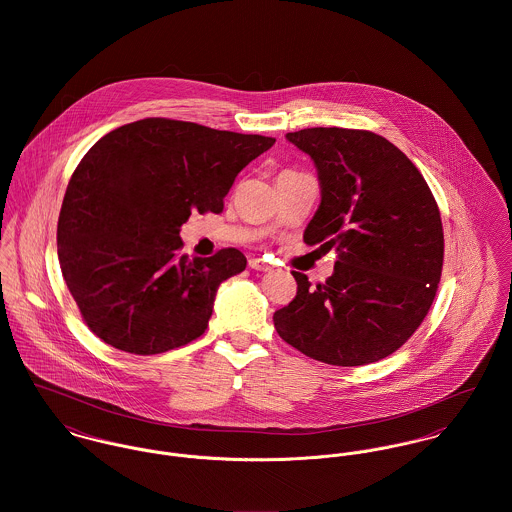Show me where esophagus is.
I'll use <instances>...</instances> for the list:
<instances>
[{"label": "esophagus", "instance_id": "34e87169", "mask_svg": "<svg viewBox=\"0 0 512 512\" xmlns=\"http://www.w3.org/2000/svg\"><path fill=\"white\" fill-rule=\"evenodd\" d=\"M248 266H250L252 270H256V272H268V270H270V264L264 262L262 258H250V260H248Z\"/></svg>", "mask_w": 512, "mask_h": 512}]
</instances>
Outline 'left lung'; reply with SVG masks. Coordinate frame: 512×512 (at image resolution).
<instances>
[{"label": "left lung", "instance_id": "1", "mask_svg": "<svg viewBox=\"0 0 512 512\" xmlns=\"http://www.w3.org/2000/svg\"><path fill=\"white\" fill-rule=\"evenodd\" d=\"M288 140L309 153L321 205L303 232L309 246L337 248L333 276L274 313L278 335L309 359L335 366L376 363L420 327L438 292L443 226L418 167L368 130L307 128Z\"/></svg>", "mask_w": 512, "mask_h": 512}]
</instances>
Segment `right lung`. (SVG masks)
Here are the masks:
<instances>
[{"label": "right lung", "mask_w": 512, "mask_h": 512, "mask_svg": "<svg viewBox=\"0 0 512 512\" xmlns=\"http://www.w3.org/2000/svg\"><path fill=\"white\" fill-rule=\"evenodd\" d=\"M274 138L146 118L86 151L69 181L57 248L88 329L132 355H159L201 337L220 282L246 258L222 248L181 256L191 213H222L236 175Z\"/></svg>", "instance_id": "obj_1"}]
</instances>
